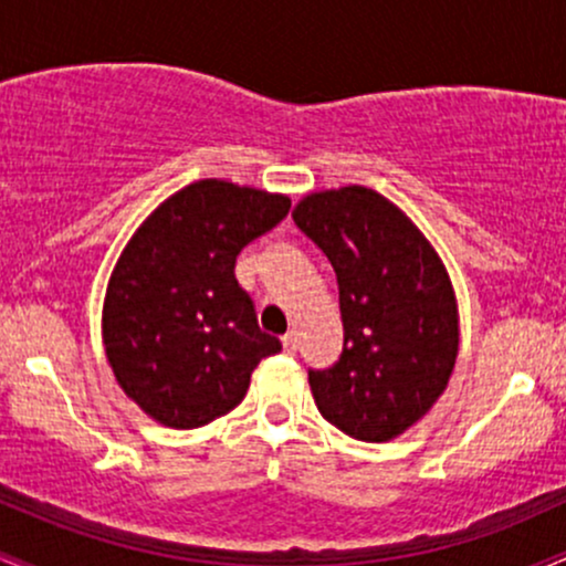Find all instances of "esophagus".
<instances>
[{
    "mask_svg": "<svg viewBox=\"0 0 566 566\" xmlns=\"http://www.w3.org/2000/svg\"><path fill=\"white\" fill-rule=\"evenodd\" d=\"M282 346H284V354H295V350H297V335L295 333L284 335Z\"/></svg>",
    "mask_w": 566,
    "mask_h": 566,
    "instance_id": "obj_1",
    "label": "esophagus"
}]
</instances>
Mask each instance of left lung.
<instances>
[{"label":"left lung","mask_w":566,"mask_h":566,"mask_svg":"<svg viewBox=\"0 0 566 566\" xmlns=\"http://www.w3.org/2000/svg\"><path fill=\"white\" fill-rule=\"evenodd\" d=\"M292 220L333 263L343 354L308 369L322 418L388 441L433 407L458 359V303L437 250L394 201L365 186L308 193Z\"/></svg>","instance_id":"1"}]
</instances>
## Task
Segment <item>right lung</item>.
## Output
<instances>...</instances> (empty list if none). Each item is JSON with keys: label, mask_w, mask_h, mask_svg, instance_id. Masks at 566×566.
<instances>
[{"label": "right lung", "mask_w": 566, "mask_h": 566, "mask_svg": "<svg viewBox=\"0 0 566 566\" xmlns=\"http://www.w3.org/2000/svg\"><path fill=\"white\" fill-rule=\"evenodd\" d=\"M287 212L282 193L207 178L161 201L127 242L103 303V346L122 391L161 426L231 412L252 369L282 350L233 265Z\"/></svg>", "instance_id": "add662e5"}]
</instances>
